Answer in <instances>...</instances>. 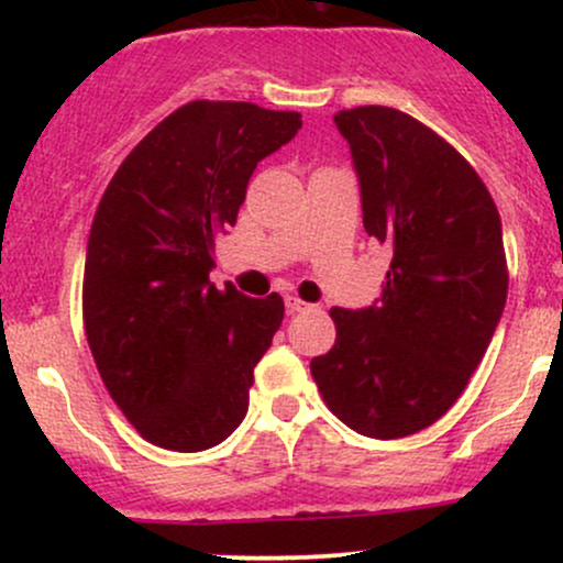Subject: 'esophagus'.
<instances>
[{"label":"esophagus","mask_w":563,"mask_h":563,"mask_svg":"<svg viewBox=\"0 0 563 563\" xmlns=\"http://www.w3.org/2000/svg\"><path fill=\"white\" fill-rule=\"evenodd\" d=\"M286 309L290 314H296V312H303V309H309V303L301 301L299 296H286Z\"/></svg>","instance_id":"esophagus-1"}]
</instances>
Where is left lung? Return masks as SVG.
I'll list each match as a JSON object with an SVG mask.
<instances>
[{"instance_id": "8db88e82", "label": "left lung", "mask_w": 563, "mask_h": 563, "mask_svg": "<svg viewBox=\"0 0 563 563\" xmlns=\"http://www.w3.org/2000/svg\"><path fill=\"white\" fill-rule=\"evenodd\" d=\"M333 121L365 232L394 256L371 307L331 309L335 344L309 367L349 429L399 439L455 405L493 341L508 296L500 214L468 161L412 115L363 106Z\"/></svg>"}]
</instances>
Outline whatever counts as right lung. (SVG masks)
<instances>
[{
	"label": "right lung",
	"mask_w": 563,
	"mask_h": 563,
	"mask_svg": "<svg viewBox=\"0 0 563 563\" xmlns=\"http://www.w3.org/2000/svg\"><path fill=\"white\" fill-rule=\"evenodd\" d=\"M301 113L196 100L129 153L102 196L84 262V328L113 402L147 442L200 452L249 410L254 367L283 299L209 280L219 232L238 219L256 164Z\"/></svg>",
	"instance_id": "add662e5"
}]
</instances>
